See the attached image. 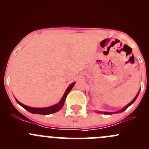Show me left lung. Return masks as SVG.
Segmentation results:
<instances>
[{
  "label": "left lung",
  "mask_w": 149,
  "mask_h": 149,
  "mask_svg": "<svg viewBox=\"0 0 149 149\" xmlns=\"http://www.w3.org/2000/svg\"><path fill=\"white\" fill-rule=\"evenodd\" d=\"M139 92H140V91H139V92H138V94H136V97H135V98L133 99V100H132V101L130 102L128 104H127V105H126L125 107H123V109H120V110L117 111V112H101V111H97V113H103V114H104V115H112V114H115V113H120V112H123V111L125 110V109H127V108L129 106H130V105H131L132 104H133V102H134L135 101H136V99H137L138 96H139Z\"/></svg>",
  "instance_id": "8db88e82"
}]
</instances>
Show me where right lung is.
Listing matches in <instances>:
<instances>
[{
    "label": "right lung",
    "instance_id": "obj_1",
    "mask_svg": "<svg viewBox=\"0 0 149 149\" xmlns=\"http://www.w3.org/2000/svg\"><path fill=\"white\" fill-rule=\"evenodd\" d=\"M75 83L76 82H73L71 84L68 86V87L67 88V89L65 90V93H64L63 96V97L61 98V101L59 102L58 104L55 105H52V106L50 107H41V108H37V107H29L26 106V105L23 104L20 102L18 101L16 99V101L17 102V103L19 104V105L22 107L24 108L25 109L28 111V112H31L32 114H40V115H49V114H52V113H55V112H58L61 108L63 107L64 102H65V100L66 97H67L68 94L70 92V90L72 89V88L73 87V86L75 85Z\"/></svg>",
    "mask_w": 149,
    "mask_h": 149
}]
</instances>
